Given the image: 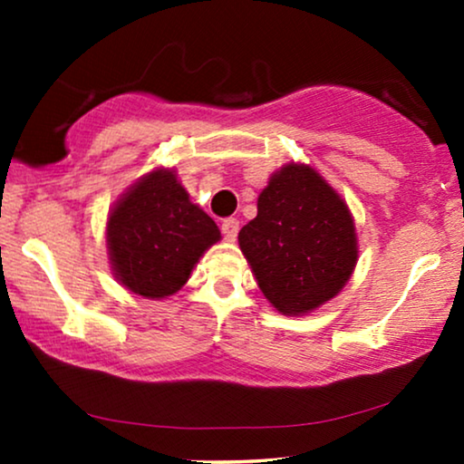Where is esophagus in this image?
<instances>
[{
	"mask_svg": "<svg viewBox=\"0 0 464 464\" xmlns=\"http://www.w3.org/2000/svg\"><path fill=\"white\" fill-rule=\"evenodd\" d=\"M221 234H224L226 240H234L238 237V219L227 218L221 221Z\"/></svg>",
	"mask_w": 464,
	"mask_h": 464,
	"instance_id": "esophagus-1",
	"label": "esophagus"
}]
</instances>
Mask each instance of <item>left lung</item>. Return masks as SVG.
Segmentation results:
<instances>
[{"label":"left lung","mask_w":464,"mask_h":464,"mask_svg":"<svg viewBox=\"0 0 464 464\" xmlns=\"http://www.w3.org/2000/svg\"><path fill=\"white\" fill-rule=\"evenodd\" d=\"M238 245L266 300L289 316L338 295L359 256L346 202L313 167L295 162L270 177Z\"/></svg>","instance_id":"8db88e82"}]
</instances>
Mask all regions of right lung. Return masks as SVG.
<instances>
[{
    "label": "right lung",
    "mask_w": 464,
    "mask_h": 464,
    "mask_svg": "<svg viewBox=\"0 0 464 464\" xmlns=\"http://www.w3.org/2000/svg\"><path fill=\"white\" fill-rule=\"evenodd\" d=\"M111 270L132 294L160 300L188 283L202 253L221 238L189 202L173 169H156L126 189L107 219Z\"/></svg>",
    "instance_id": "1"
}]
</instances>
